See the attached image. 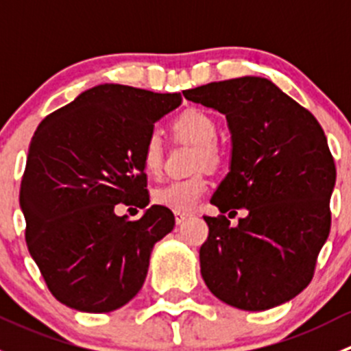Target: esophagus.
I'll return each instance as SVG.
<instances>
[{
    "instance_id": "esophagus-1",
    "label": "esophagus",
    "mask_w": 351,
    "mask_h": 351,
    "mask_svg": "<svg viewBox=\"0 0 351 351\" xmlns=\"http://www.w3.org/2000/svg\"><path fill=\"white\" fill-rule=\"evenodd\" d=\"M190 215L186 214V212H175V221H176V224H183V222L186 221V219H189Z\"/></svg>"
}]
</instances>
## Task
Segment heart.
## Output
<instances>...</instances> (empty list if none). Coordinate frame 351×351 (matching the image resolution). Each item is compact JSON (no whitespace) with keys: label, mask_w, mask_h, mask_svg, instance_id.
Masks as SVG:
<instances>
[{"label":"heart","mask_w":351,"mask_h":351,"mask_svg":"<svg viewBox=\"0 0 351 351\" xmlns=\"http://www.w3.org/2000/svg\"><path fill=\"white\" fill-rule=\"evenodd\" d=\"M173 130L182 139L197 146L193 168H217L222 154L217 141V122L210 113L200 108H189L175 117ZM143 166L149 175H158L165 159V144L158 130H151L141 149ZM208 190V178L204 173H195L186 178H176L153 190V202L175 212H190L195 208Z\"/></svg>","instance_id":"1"}]
</instances>
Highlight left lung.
Wrapping results in <instances>:
<instances>
[{
  "mask_svg": "<svg viewBox=\"0 0 351 351\" xmlns=\"http://www.w3.org/2000/svg\"><path fill=\"white\" fill-rule=\"evenodd\" d=\"M186 100L224 113L232 136L231 171L204 215L205 285L222 302L265 311L311 284L331 229L336 168L316 117L265 77L244 76L183 91ZM246 208L231 226L225 217Z\"/></svg>",
  "mask_w": 351,
  "mask_h": 351,
  "instance_id": "obj_1",
  "label": "left lung"
}]
</instances>
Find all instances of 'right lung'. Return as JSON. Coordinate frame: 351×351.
<instances>
[{"label":"right lung","mask_w":351,"mask_h":351,"mask_svg":"<svg viewBox=\"0 0 351 351\" xmlns=\"http://www.w3.org/2000/svg\"><path fill=\"white\" fill-rule=\"evenodd\" d=\"M180 93L100 84L38 123L20 185L25 239L52 295L83 313L125 306L146 280L153 246L175 228L153 205L137 221L117 204H149L141 149Z\"/></svg>","instance_id":"obj_1"}]
</instances>
